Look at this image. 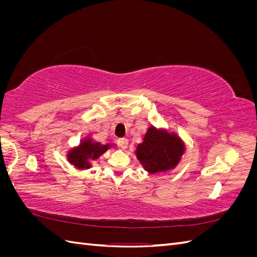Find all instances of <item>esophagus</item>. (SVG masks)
<instances>
[{"instance_id":"esophagus-1","label":"esophagus","mask_w":257,"mask_h":257,"mask_svg":"<svg viewBox=\"0 0 257 257\" xmlns=\"http://www.w3.org/2000/svg\"><path fill=\"white\" fill-rule=\"evenodd\" d=\"M118 146L121 148V149H126L128 146V139L127 138H120L118 139Z\"/></svg>"}]
</instances>
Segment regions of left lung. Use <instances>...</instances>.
Wrapping results in <instances>:
<instances>
[{"instance_id":"left-lung-1","label":"left lung","mask_w":257,"mask_h":257,"mask_svg":"<svg viewBox=\"0 0 257 257\" xmlns=\"http://www.w3.org/2000/svg\"><path fill=\"white\" fill-rule=\"evenodd\" d=\"M185 151L182 139L176 133L153 125L148 128L144 141L136 148V157L150 174L174 169Z\"/></svg>"}]
</instances>
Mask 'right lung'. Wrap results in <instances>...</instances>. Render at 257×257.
Instances as JSON below:
<instances>
[{
  "label": "right lung",
  "mask_w": 257,
  "mask_h": 257,
  "mask_svg": "<svg viewBox=\"0 0 257 257\" xmlns=\"http://www.w3.org/2000/svg\"><path fill=\"white\" fill-rule=\"evenodd\" d=\"M110 147L111 145L109 144L102 145L87 137L82 139L78 147L73 148L72 150L68 151L67 160L76 168L89 169L92 166L91 161L98 159Z\"/></svg>",
  "instance_id": "add662e5"
}]
</instances>
